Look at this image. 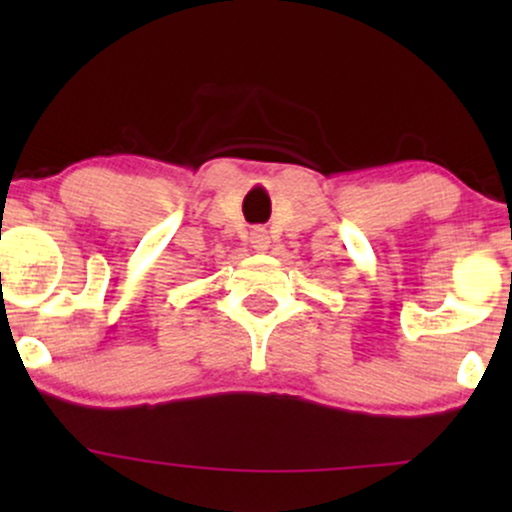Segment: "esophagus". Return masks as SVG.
<instances>
[{
    "instance_id": "obj_1",
    "label": "esophagus",
    "mask_w": 512,
    "mask_h": 512,
    "mask_svg": "<svg viewBox=\"0 0 512 512\" xmlns=\"http://www.w3.org/2000/svg\"><path fill=\"white\" fill-rule=\"evenodd\" d=\"M250 245L255 250H260V252H264L269 248V236H267V231H264V228H252L250 231Z\"/></svg>"
}]
</instances>
